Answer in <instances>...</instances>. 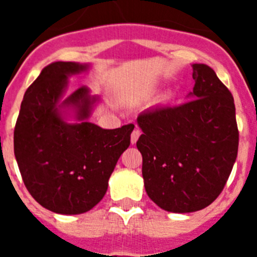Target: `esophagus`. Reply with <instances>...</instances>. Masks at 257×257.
Here are the masks:
<instances>
[{
  "label": "esophagus",
  "mask_w": 257,
  "mask_h": 257,
  "mask_svg": "<svg viewBox=\"0 0 257 257\" xmlns=\"http://www.w3.org/2000/svg\"><path fill=\"white\" fill-rule=\"evenodd\" d=\"M140 134H142V133H140L139 128H135V130L133 131V134H131V144H135V143L138 142Z\"/></svg>",
  "instance_id": "esophagus-1"
}]
</instances>
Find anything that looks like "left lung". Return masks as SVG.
<instances>
[{"label":"left lung","mask_w":257,"mask_h":257,"mask_svg":"<svg viewBox=\"0 0 257 257\" xmlns=\"http://www.w3.org/2000/svg\"><path fill=\"white\" fill-rule=\"evenodd\" d=\"M189 101L147 109L138 117L143 134V179L162 210L187 213L207 207L225 187L238 153L233 95L212 68L193 64Z\"/></svg>","instance_id":"obj_1"}]
</instances>
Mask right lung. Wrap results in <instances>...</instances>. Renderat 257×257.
I'll return each mask as SVG.
<instances>
[{"instance_id": "obj_1", "label": "right lung", "mask_w": 257, "mask_h": 257, "mask_svg": "<svg viewBox=\"0 0 257 257\" xmlns=\"http://www.w3.org/2000/svg\"><path fill=\"white\" fill-rule=\"evenodd\" d=\"M87 69L73 61L45 67L24 94L14 130L24 185L41 206L63 215L87 212L103 199L135 127L105 130L87 121L99 97L87 86L65 94L68 77ZM67 111L74 112V124L65 121Z\"/></svg>"}]
</instances>
